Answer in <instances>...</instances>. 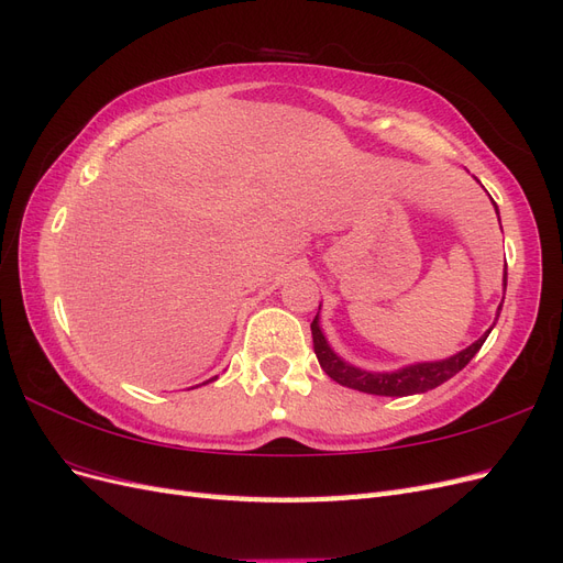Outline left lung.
Instances as JSON below:
<instances>
[{
  "label": "left lung",
  "mask_w": 563,
  "mask_h": 563,
  "mask_svg": "<svg viewBox=\"0 0 563 563\" xmlns=\"http://www.w3.org/2000/svg\"><path fill=\"white\" fill-rule=\"evenodd\" d=\"M493 207H496V201H493ZM496 213H498V207H496ZM498 220H500V216H498ZM503 282H505L503 286H507V272H505ZM319 310H321V305H319ZM500 310H503V305H498V317H500ZM493 327H496V321H493ZM310 329H312L314 354L319 360V366L327 371V376L333 378L338 385H345V387H352V389L366 391V395H378V397L422 395V391L439 387L441 383H446L449 378L455 376L457 371H463L470 364L472 356L482 350V345L486 343V338L490 333V329H488L479 340H474L470 347L449 356V360L420 362V364L404 366L399 371L373 373V371L356 368V366L347 364L345 360H340V356L331 350L329 340L323 338V333L319 329V312H317L314 321L310 323Z\"/></svg>",
  "instance_id": "8db88e82"
}]
</instances>
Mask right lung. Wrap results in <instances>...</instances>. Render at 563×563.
Wrapping results in <instances>:
<instances>
[{
	"label": "right lung",
	"instance_id": "1",
	"mask_svg": "<svg viewBox=\"0 0 563 563\" xmlns=\"http://www.w3.org/2000/svg\"><path fill=\"white\" fill-rule=\"evenodd\" d=\"M211 380H216V378H211ZM211 380H207V383H211Z\"/></svg>",
	"mask_w": 563,
	"mask_h": 563
}]
</instances>
